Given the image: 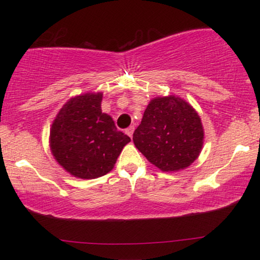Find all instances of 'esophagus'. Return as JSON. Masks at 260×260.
Returning <instances> with one entry per match:
<instances>
[{"label":"esophagus","mask_w":260,"mask_h":260,"mask_svg":"<svg viewBox=\"0 0 260 260\" xmlns=\"http://www.w3.org/2000/svg\"><path fill=\"white\" fill-rule=\"evenodd\" d=\"M134 131H135V126L134 125H130L129 127H127V129L125 130V133L129 135L130 137H133V134H134Z\"/></svg>","instance_id":"1"}]
</instances>
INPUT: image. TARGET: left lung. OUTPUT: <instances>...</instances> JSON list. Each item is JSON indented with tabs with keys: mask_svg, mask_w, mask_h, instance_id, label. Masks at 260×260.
<instances>
[{
	"mask_svg": "<svg viewBox=\"0 0 260 260\" xmlns=\"http://www.w3.org/2000/svg\"><path fill=\"white\" fill-rule=\"evenodd\" d=\"M134 143L163 172L187 168L200 154L204 129L197 111L175 95L154 98L134 133Z\"/></svg>",
	"mask_w": 260,
	"mask_h": 260,
	"instance_id": "left-lung-1",
	"label": "left lung"
}]
</instances>
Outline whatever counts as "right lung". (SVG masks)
Listing matches in <instances>:
<instances>
[{"label": "right lung", "mask_w": 260, "mask_h": 260, "mask_svg": "<svg viewBox=\"0 0 260 260\" xmlns=\"http://www.w3.org/2000/svg\"><path fill=\"white\" fill-rule=\"evenodd\" d=\"M102 93L70 99L51 129V150L63 169L80 179H97L109 172L130 137L117 130L102 112Z\"/></svg>", "instance_id": "obj_1"}]
</instances>
